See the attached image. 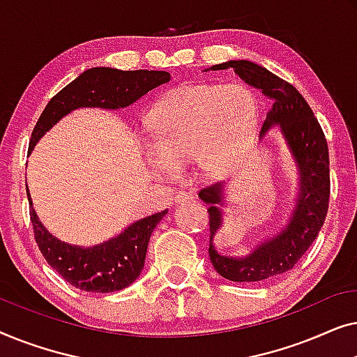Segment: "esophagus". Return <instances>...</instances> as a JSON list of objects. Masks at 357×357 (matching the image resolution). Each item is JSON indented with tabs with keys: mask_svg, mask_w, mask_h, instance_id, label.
<instances>
[{
	"mask_svg": "<svg viewBox=\"0 0 357 357\" xmlns=\"http://www.w3.org/2000/svg\"><path fill=\"white\" fill-rule=\"evenodd\" d=\"M193 199V195L192 193H185V192H182V193H178V195H175V204H180V203H187V202H192Z\"/></svg>",
	"mask_w": 357,
	"mask_h": 357,
	"instance_id": "34e87169",
	"label": "esophagus"
}]
</instances>
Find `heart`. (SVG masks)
I'll return each mask as SVG.
<instances>
[{"label": "heart", "mask_w": 357, "mask_h": 357, "mask_svg": "<svg viewBox=\"0 0 357 357\" xmlns=\"http://www.w3.org/2000/svg\"><path fill=\"white\" fill-rule=\"evenodd\" d=\"M257 119V99L247 87H178L151 112V138L141 141V155L155 175L167 180L177 177L188 159L204 175L221 177L245 158Z\"/></svg>", "instance_id": "obj_1"}]
</instances>
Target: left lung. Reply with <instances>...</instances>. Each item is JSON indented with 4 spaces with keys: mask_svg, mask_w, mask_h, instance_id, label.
<instances>
[{
    "mask_svg": "<svg viewBox=\"0 0 357 357\" xmlns=\"http://www.w3.org/2000/svg\"><path fill=\"white\" fill-rule=\"evenodd\" d=\"M232 68L247 84L275 100L266 114L260 139L278 128L297 172V192L291 214L280 231L255 242L247 255H222L214 245V236L224 224L227 203L226 183L203 188L199 199L209 213V258L219 275L236 282H261L289 271L319 236L328 211L330 159L328 146L319 121L301 92L266 68L248 60H231L204 71Z\"/></svg>",
    "mask_w": 357,
    "mask_h": 357,
    "instance_id": "1",
    "label": "left lung"
}]
</instances>
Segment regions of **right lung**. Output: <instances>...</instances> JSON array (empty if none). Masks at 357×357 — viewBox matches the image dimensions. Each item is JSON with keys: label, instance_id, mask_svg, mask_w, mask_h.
<instances>
[{"label": "right lung", "instance_id": "right-lung-1", "mask_svg": "<svg viewBox=\"0 0 357 357\" xmlns=\"http://www.w3.org/2000/svg\"><path fill=\"white\" fill-rule=\"evenodd\" d=\"M169 81L167 71H121L100 66L86 70L48 102L32 131L29 154L42 136L71 112L86 107L104 110L125 109ZM27 199L33 236L47 263L66 282L87 292H114L130 286L143 270L151 234L167 214V209L151 214L130 224L109 241L82 247L63 242L47 231L33 209L29 187Z\"/></svg>", "mask_w": 357, "mask_h": 357}]
</instances>
